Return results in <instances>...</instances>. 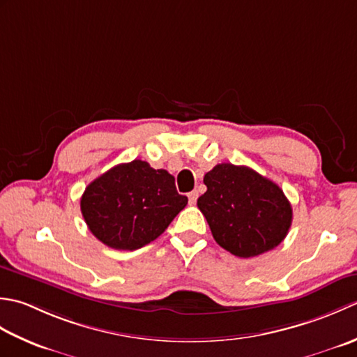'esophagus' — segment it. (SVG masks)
<instances>
[{"label": "esophagus", "mask_w": 357, "mask_h": 357, "mask_svg": "<svg viewBox=\"0 0 357 357\" xmlns=\"http://www.w3.org/2000/svg\"><path fill=\"white\" fill-rule=\"evenodd\" d=\"M197 197H199V192L197 191H191L188 194V199H189V203H191V205H194L195 202H197Z\"/></svg>", "instance_id": "1"}]
</instances>
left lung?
<instances>
[{"instance_id": "8db88e82", "label": "left lung", "mask_w": 357, "mask_h": 357, "mask_svg": "<svg viewBox=\"0 0 357 357\" xmlns=\"http://www.w3.org/2000/svg\"><path fill=\"white\" fill-rule=\"evenodd\" d=\"M197 206L223 250L256 257L287 237L293 209L282 189L248 166L215 165L205 174Z\"/></svg>"}]
</instances>
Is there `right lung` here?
Returning a JSON list of instances; mask_svg holds the SVG:
<instances>
[{"label": "right lung", "mask_w": 357, "mask_h": 357, "mask_svg": "<svg viewBox=\"0 0 357 357\" xmlns=\"http://www.w3.org/2000/svg\"><path fill=\"white\" fill-rule=\"evenodd\" d=\"M186 203L168 171L134 160L91 181L79 206L87 228L100 242L134 251L163 234Z\"/></svg>", "instance_id": "right-lung-1"}]
</instances>
